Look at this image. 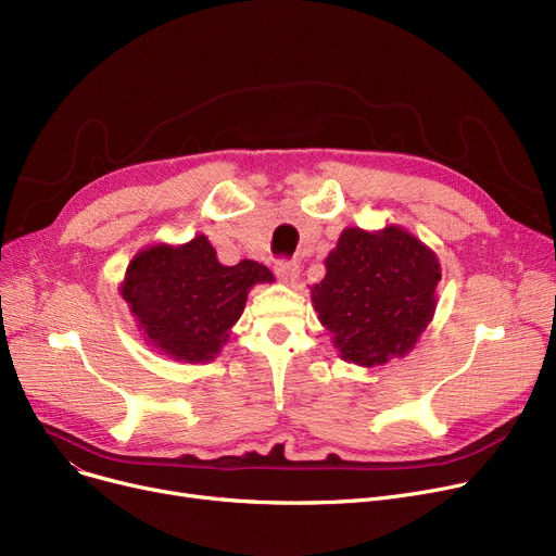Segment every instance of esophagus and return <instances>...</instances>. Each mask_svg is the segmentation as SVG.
I'll return each instance as SVG.
<instances>
[{"instance_id":"1","label":"esophagus","mask_w":556,"mask_h":556,"mask_svg":"<svg viewBox=\"0 0 556 556\" xmlns=\"http://www.w3.org/2000/svg\"><path fill=\"white\" fill-rule=\"evenodd\" d=\"M275 273L288 286H293L300 279V266L295 261H279L275 266Z\"/></svg>"}]
</instances>
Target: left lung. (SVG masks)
Masks as SVG:
<instances>
[{
  "mask_svg": "<svg viewBox=\"0 0 556 556\" xmlns=\"http://www.w3.org/2000/svg\"><path fill=\"white\" fill-rule=\"evenodd\" d=\"M325 268L311 302L342 361L376 367L413 352L442 279L440 258L426 243L399 225L344 227Z\"/></svg>",
  "mask_w": 556,
  "mask_h": 556,
  "instance_id": "left-lung-1",
  "label": "left lung"
}]
</instances>
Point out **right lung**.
<instances>
[{
    "instance_id": "obj_1",
    "label": "right lung",
    "mask_w": 556,
    "mask_h": 556,
    "mask_svg": "<svg viewBox=\"0 0 556 556\" xmlns=\"http://www.w3.org/2000/svg\"><path fill=\"white\" fill-rule=\"evenodd\" d=\"M273 281L258 261L223 266L210 239L198 233L182 245L139 250L119 293L143 340L160 354L178 363H207L229 340L250 288Z\"/></svg>"
}]
</instances>
